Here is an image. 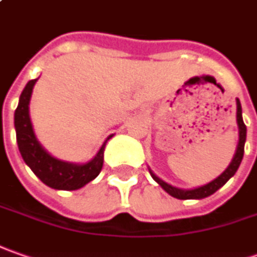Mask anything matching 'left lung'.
<instances>
[{"label": "left lung", "mask_w": 257, "mask_h": 257, "mask_svg": "<svg viewBox=\"0 0 257 257\" xmlns=\"http://www.w3.org/2000/svg\"><path fill=\"white\" fill-rule=\"evenodd\" d=\"M236 122H237V128H239V142H237V146H236L233 159H232V162L229 164V166L226 168L225 171L220 173L217 178H215L213 181H210L206 185L198 186V188H193V189H182V188H176V186L169 185L168 182L162 181L159 176H156L155 173L149 169V173L154 178V181L166 193H169L171 196L176 198V199H203V198H208L210 195H213L217 189H220L226 182L233 176L240 162H242V159H243L244 142H246V125H244L243 118H242V105H240V101L237 98H236Z\"/></svg>", "instance_id": "8db88e82"}]
</instances>
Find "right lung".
Wrapping results in <instances>:
<instances>
[{
    "instance_id": "obj_1",
    "label": "right lung",
    "mask_w": 257,
    "mask_h": 257,
    "mask_svg": "<svg viewBox=\"0 0 257 257\" xmlns=\"http://www.w3.org/2000/svg\"><path fill=\"white\" fill-rule=\"evenodd\" d=\"M37 81L38 78L25 85L14 113V125L20 154L23 156L24 162L31 168L32 172L49 188L58 190L81 189L99 175L103 165L105 145L113 135L106 138L98 154L91 161L84 164L67 162L51 155L37 139L30 116V101Z\"/></svg>"
}]
</instances>
